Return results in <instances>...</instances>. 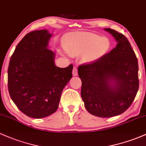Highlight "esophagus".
Segmentation results:
<instances>
[{"label":"esophagus","mask_w":146,"mask_h":146,"mask_svg":"<svg viewBox=\"0 0 146 146\" xmlns=\"http://www.w3.org/2000/svg\"><path fill=\"white\" fill-rule=\"evenodd\" d=\"M73 76H78V68H77L76 66H75L73 69Z\"/></svg>","instance_id":"obj_1"}]
</instances>
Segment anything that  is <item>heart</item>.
I'll list each match as a JSON object with an SVG mask.
<instances>
[{"label":"heart","instance_id":"heart-1","mask_svg":"<svg viewBox=\"0 0 146 146\" xmlns=\"http://www.w3.org/2000/svg\"><path fill=\"white\" fill-rule=\"evenodd\" d=\"M64 47L70 55L86 52L90 60L100 58L108 51L110 43L106 37L90 33H75L67 35L64 39Z\"/></svg>","mask_w":146,"mask_h":146}]
</instances>
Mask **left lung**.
<instances>
[{"instance_id":"1","label":"left lung","mask_w":146,"mask_h":146,"mask_svg":"<svg viewBox=\"0 0 146 146\" xmlns=\"http://www.w3.org/2000/svg\"><path fill=\"white\" fill-rule=\"evenodd\" d=\"M117 45L99 60L78 67L81 96L89 113L102 118L121 114L134 101L139 89L138 60L127 38L105 28Z\"/></svg>"}]
</instances>
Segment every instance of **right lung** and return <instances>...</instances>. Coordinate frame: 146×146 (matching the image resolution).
Returning <instances> with one entry per match:
<instances>
[{
  "label": "right lung",
  "instance_id": "1",
  "mask_svg": "<svg viewBox=\"0 0 146 146\" xmlns=\"http://www.w3.org/2000/svg\"><path fill=\"white\" fill-rule=\"evenodd\" d=\"M52 35L47 30L28 33L9 61V96L29 117L42 118L55 113L62 90L72 78L73 65L59 68L55 64V52L48 49Z\"/></svg>",
  "mask_w": 146,
  "mask_h": 146
}]
</instances>
